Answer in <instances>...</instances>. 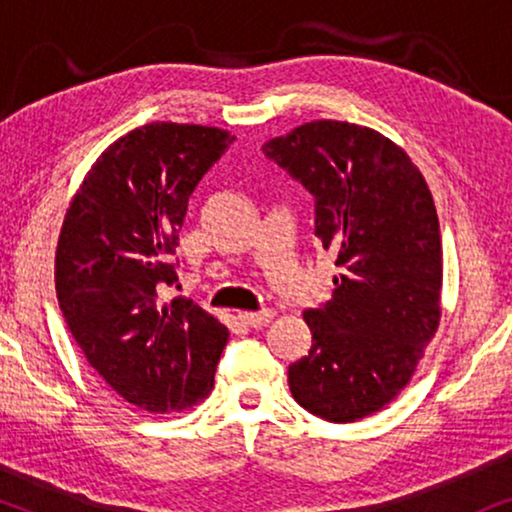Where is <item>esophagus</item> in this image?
Instances as JSON below:
<instances>
[{
  "label": "esophagus",
  "mask_w": 512,
  "mask_h": 512,
  "mask_svg": "<svg viewBox=\"0 0 512 512\" xmlns=\"http://www.w3.org/2000/svg\"><path fill=\"white\" fill-rule=\"evenodd\" d=\"M272 317H275V312H272V310H261V312H237V319H240L242 324L254 326V328H258V326H265Z\"/></svg>",
  "instance_id": "obj_1"
}]
</instances>
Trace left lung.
Returning a JSON list of instances; mask_svg holds the SVG:
<instances>
[{"label":"left lung","mask_w":512,"mask_h":512,"mask_svg":"<svg viewBox=\"0 0 512 512\" xmlns=\"http://www.w3.org/2000/svg\"><path fill=\"white\" fill-rule=\"evenodd\" d=\"M263 153L314 195V235L335 254L333 298L307 310L312 347L289 366L296 401L356 422L405 389L438 331L443 244L424 174L382 132L303 123Z\"/></svg>","instance_id":"8db88e82"}]
</instances>
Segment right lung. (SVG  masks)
Returning <instances> with one entry per match:
<instances>
[{"label":"right lung","mask_w":512,"mask_h":512,"mask_svg":"<svg viewBox=\"0 0 512 512\" xmlns=\"http://www.w3.org/2000/svg\"><path fill=\"white\" fill-rule=\"evenodd\" d=\"M212 125L156 121L100 153L62 221L55 293L90 368L139 410L181 412L214 387L228 328L188 298L172 256L188 198L233 144Z\"/></svg>","instance_id":"1"}]
</instances>
